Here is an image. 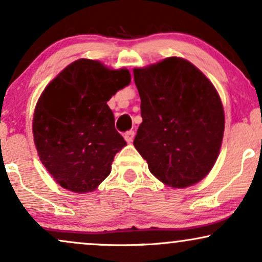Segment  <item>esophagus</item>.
Listing matches in <instances>:
<instances>
[{
  "label": "esophagus",
  "instance_id": "34e87169",
  "mask_svg": "<svg viewBox=\"0 0 262 262\" xmlns=\"http://www.w3.org/2000/svg\"><path fill=\"white\" fill-rule=\"evenodd\" d=\"M124 138H125V141L127 142V143H131L132 141H134V138H135V131H127V132H125V135H124Z\"/></svg>",
  "mask_w": 262,
  "mask_h": 262
}]
</instances>
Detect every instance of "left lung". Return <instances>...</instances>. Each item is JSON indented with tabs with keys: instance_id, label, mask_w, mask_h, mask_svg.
Returning a JSON list of instances; mask_svg holds the SVG:
<instances>
[{
	"instance_id": "1",
	"label": "left lung",
	"mask_w": 262,
	"mask_h": 262,
	"mask_svg": "<svg viewBox=\"0 0 262 262\" xmlns=\"http://www.w3.org/2000/svg\"><path fill=\"white\" fill-rule=\"evenodd\" d=\"M134 77L143 120L134 146L166 186L199 182L214 166L224 137V106L214 85L179 57L136 68Z\"/></svg>"
}]
</instances>
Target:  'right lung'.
<instances>
[{
	"mask_svg": "<svg viewBox=\"0 0 262 262\" xmlns=\"http://www.w3.org/2000/svg\"><path fill=\"white\" fill-rule=\"evenodd\" d=\"M130 81L128 70L79 59L42 92L32 120L34 142L41 163L63 188L92 192L111 173L126 142L106 102Z\"/></svg>",
	"mask_w": 262,
	"mask_h": 262,
	"instance_id": "right-lung-1",
	"label": "right lung"
}]
</instances>
